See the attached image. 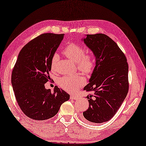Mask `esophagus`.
Instances as JSON below:
<instances>
[{
	"label": "esophagus",
	"instance_id": "esophagus-1",
	"mask_svg": "<svg viewBox=\"0 0 146 146\" xmlns=\"http://www.w3.org/2000/svg\"><path fill=\"white\" fill-rule=\"evenodd\" d=\"M78 98V95H76V94H72V95H70V98L71 99L76 100V99H77Z\"/></svg>",
	"mask_w": 146,
	"mask_h": 146
}]
</instances>
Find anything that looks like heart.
I'll return each instance as SVG.
<instances>
[{
    "label": "heart",
    "instance_id": "obj_1",
    "mask_svg": "<svg viewBox=\"0 0 146 146\" xmlns=\"http://www.w3.org/2000/svg\"><path fill=\"white\" fill-rule=\"evenodd\" d=\"M63 53L72 61L77 63L78 68L85 74H90L94 72L96 65V58L92 53H85L84 47L79 44L71 43L63 50ZM59 56L55 53L51 58V68H56ZM85 80L80 76H64L59 79L58 84L64 90L73 92L84 85Z\"/></svg>",
    "mask_w": 146,
    "mask_h": 146
}]
</instances>
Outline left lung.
Instances as JSON below:
<instances>
[{"label": "left lung", "mask_w": 146, "mask_h": 146, "mask_svg": "<svg viewBox=\"0 0 146 146\" xmlns=\"http://www.w3.org/2000/svg\"><path fill=\"white\" fill-rule=\"evenodd\" d=\"M83 41L93 52L96 65L84 87L92 92L87 98L89 107L83 113L92 123H103L113 118L129 90L127 58L114 40L103 33L87 35Z\"/></svg>", "instance_id": "left-lung-1"}]
</instances>
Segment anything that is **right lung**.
Wrapping results in <instances>:
<instances>
[{
	"label": "right lung",
	"instance_id": "add662e5",
	"mask_svg": "<svg viewBox=\"0 0 146 146\" xmlns=\"http://www.w3.org/2000/svg\"><path fill=\"white\" fill-rule=\"evenodd\" d=\"M64 34L42 33L28 42L19 52L11 74V83L19 106L26 116L35 120L54 116L70 95L56 86L54 92L44 84L52 81L51 58Z\"/></svg>",
	"mask_w": 146,
	"mask_h": 146
}]
</instances>
